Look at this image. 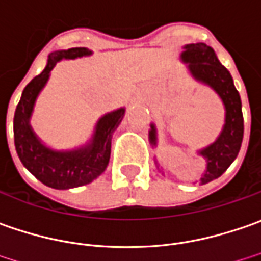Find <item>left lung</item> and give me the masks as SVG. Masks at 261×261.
Masks as SVG:
<instances>
[{"instance_id": "left-lung-1", "label": "left lung", "mask_w": 261, "mask_h": 261, "mask_svg": "<svg viewBox=\"0 0 261 261\" xmlns=\"http://www.w3.org/2000/svg\"><path fill=\"white\" fill-rule=\"evenodd\" d=\"M182 49L179 59L186 65L188 73L195 82L211 88L218 95L225 110L224 125L218 137L206 147L196 150L205 160V169L199 177V184L205 185L220 177L237 158L244 133L241 98L234 86L231 73L221 65L212 47L205 43H191L185 44ZM148 141L153 147L158 146V128L154 122L150 124ZM156 166L162 172L158 160Z\"/></svg>"}]
</instances>
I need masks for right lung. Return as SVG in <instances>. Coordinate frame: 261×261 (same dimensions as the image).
<instances>
[{
	"mask_svg": "<svg viewBox=\"0 0 261 261\" xmlns=\"http://www.w3.org/2000/svg\"><path fill=\"white\" fill-rule=\"evenodd\" d=\"M91 55L92 50L86 47H72L50 53L44 70L24 88L21 99L15 108L14 143L17 154L34 177L53 189L84 186L102 175L111 156L114 131L118 128L125 114L124 107L103 114L95 124L91 139L85 144L69 150H58L44 144L33 130L30 120L34 105L49 82L53 68L60 60L86 58Z\"/></svg>",
	"mask_w": 261,
	"mask_h": 261,
	"instance_id": "right-lung-1",
	"label": "right lung"
}]
</instances>
